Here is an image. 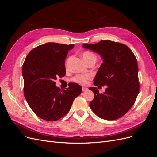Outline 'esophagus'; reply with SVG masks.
I'll list each match as a JSON object with an SVG mask.
<instances>
[{
    "label": "esophagus",
    "instance_id": "obj_1",
    "mask_svg": "<svg viewBox=\"0 0 157 157\" xmlns=\"http://www.w3.org/2000/svg\"><path fill=\"white\" fill-rule=\"evenodd\" d=\"M82 92L86 91V90H88V88L85 87V86H82Z\"/></svg>",
    "mask_w": 157,
    "mask_h": 157
}]
</instances>
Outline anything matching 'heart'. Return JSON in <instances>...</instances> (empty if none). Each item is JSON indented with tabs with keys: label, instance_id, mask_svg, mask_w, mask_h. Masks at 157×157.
<instances>
[{
	"label": "heart",
	"instance_id": "1",
	"mask_svg": "<svg viewBox=\"0 0 157 157\" xmlns=\"http://www.w3.org/2000/svg\"><path fill=\"white\" fill-rule=\"evenodd\" d=\"M82 58L84 59V61L86 63H88L89 62H91V61H95L96 62L97 59H98V57L95 54L94 52H91V51H84L82 52ZM70 61V58H69L67 60L65 61V67L67 68L69 65V63ZM91 78V76L88 74L86 75H77L75 76L73 78H72V81L78 83L80 84H86L87 83V81L88 80L90 79Z\"/></svg>",
	"mask_w": 157,
	"mask_h": 157
}]
</instances>
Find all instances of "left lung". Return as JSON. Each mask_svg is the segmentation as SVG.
Listing matches in <instances>:
<instances>
[{
  "instance_id": "left-lung-1",
  "label": "left lung",
  "mask_w": 157,
  "mask_h": 157,
  "mask_svg": "<svg viewBox=\"0 0 157 157\" xmlns=\"http://www.w3.org/2000/svg\"><path fill=\"white\" fill-rule=\"evenodd\" d=\"M83 47L97 52L103 63L94 80L95 86L107 88L101 94L96 87H90L94 98L90 107L97 116L113 121L124 116L134 105L140 91L138 66L133 52L122 43L101 40Z\"/></svg>"
}]
</instances>
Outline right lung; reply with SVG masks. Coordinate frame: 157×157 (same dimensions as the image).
<instances>
[{
	"instance_id": "right-lung-1",
	"label": "right lung",
	"mask_w": 157,
	"mask_h": 157,
	"mask_svg": "<svg viewBox=\"0 0 157 157\" xmlns=\"http://www.w3.org/2000/svg\"><path fill=\"white\" fill-rule=\"evenodd\" d=\"M74 44L48 42L33 48L23 63V92L29 107L42 119L56 121L70 110L74 99L82 92L77 83L61 90L55 80L65 75V59Z\"/></svg>"
}]
</instances>
